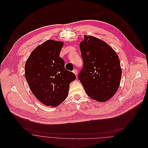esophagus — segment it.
I'll use <instances>...</instances> for the list:
<instances>
[{
	"mask_svg": "<svg viewBox=\"0 0 148 148\" xmlns=\"http://www.w3.org/2000/svg\"><path fill=\"white\" fill-rule=\"evenodd\" d=\"M73 73L76 76L77 74V69H74V70L73 71Z\"/></svg>",
	"mask_w": 148,
	"mask_h": 148,
	"instance_id": "34e87169",
	"label": "esophagus"
}]
</instances>
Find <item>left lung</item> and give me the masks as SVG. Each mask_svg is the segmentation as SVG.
<instances>
[{
    "label": "left lung",
    "instance_id": "8db88e82",
    "mask_svg": "<svg viewBox=\"0 0 148 148\" xmlns=\"http://www.w3.org/2000/svg\"><path fill=\"white\" fill-rule=\"evenodd\" d=\"M79 46L84 64L79 79L86 94L99 102L109 100L120 85L119 56L108 44L92 36L84 35Z\"/></svg>",
    "mask_w": 148,
    "mask_h": 148
}]
</instances>
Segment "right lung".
Masks as SVG:
<instances>
[{
    "mask_svg": "<svg viewBox=\"0 0 148 148\" xmlns=\"http://www.w3.org/2000/svg\"><path fill=\"white\" fill-rule=\"evenodd\" d=\"M64 42L49 40L37 46L25 64V77L31 91L43 104L57 107L66 99L75 74L65 69L60 57Z\"/></svg>",
    "mask_w": 148,
    "mask_h": 148,
    "instance_id": "right-lung-1",
    "label": "right lung"
}]
</instances>
